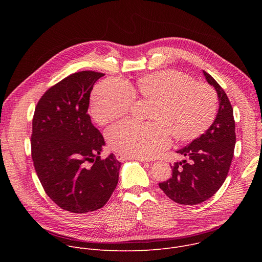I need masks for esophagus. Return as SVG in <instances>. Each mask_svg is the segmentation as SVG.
<instances>
[{
	"label": "esophagus",
	"instance_id": "1",
	"mask_svg": "<svg viewBox=\"0 0 262 262\" xmlns=\"http://www.w3.org/2000/svg\"><path fill=\"white\" fill-rule=\"evenodd\" d=\"M116 159L118 160V161H120V162H123V161H125V160H127L128 158L126 157V156H123V155H120V154H118V155H116ZM136 160H138V161H141V162H150V160H148V159H144V158H136Z\"/></svg>",
	"mask_w": 262,
	"mask_h": 262
}]
</instances>
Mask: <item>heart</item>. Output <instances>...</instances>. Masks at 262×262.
Instances as JSON below:
<instances>
[{
  "label": "heart",
  "mask_w": 262,
  "mask_h": 262,
  "mask_svg": "<svg viewBox=\"0 0 262 262\" xmlns=\"http://www.w3.org/2000/svg\"><path fill=\"white\" fill-rule=\"evenodd\" d=\"M136 94L151 101V122L125 120L106 133L112 149L126 157L154 158L170 146V135L177 141L194 140L215 117L217 97L211 87L194 83L181 72L165 70L139 79L135 87L119 79L99 83L90 100L93 120L104 125L125 116Z\"/></svg>",
  "instance_id": "1"
}]
</instances>
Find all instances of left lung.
Listing matches in <instances>:
<instances>
[{"instance_id": "1", "label": "left lung", "mask_w": 262, "mask_h": 262, "mask_svg": "<svg viewBox=\"0 0 262 262\" xmlns=\"http://www.w3.org/2000/svg\"><path fill=\"white\" fill-rule=\"evenodd\" d=\"M203 74L217 94L215 119L204 134L176 151L188 161L174 163L172 177L159 183L171 200L184 205L199 204L217 192L230 169L236 141L230 101L210 74L204 70Z\"/></svg>"}]
</instances>
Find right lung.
<instances>
[{
	"label": "right lung",
	"instance_id": "right-lung-1",
	"mask_svg": "<svg viewBox=\"0 0 262 262\" xmlns=\"http://www.w3.org/2000/svg\"><path fill=\"white\" fill-rule=\"evenodd\" d=\"M104 74L72 73L50 88L35 108L32 159L47 195L62 209L86 213L101 208L116 189L121 163L111 154L88 115L90 93Z\"/></svg>",
	"mask_w": 262,
	"mask_h": 262
}]
</instances>
